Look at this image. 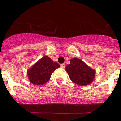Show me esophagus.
I'll list each match as a JSON object with an SVG mask.
<instances>
[{"mask_svg":"<svg viewBox=\"0 0 121 121\" xmlns=\"http://www.w3.org/2000/svg\"><path fill=\"white\" fill-rule=\"evenodd\" d=\"M60 67H61L62 68H65V64H60Z\"/></svg>","mask_w":121,"mask_h":121,"instance_id":"esophagus-1","label":"esophagus"}]
</instances>
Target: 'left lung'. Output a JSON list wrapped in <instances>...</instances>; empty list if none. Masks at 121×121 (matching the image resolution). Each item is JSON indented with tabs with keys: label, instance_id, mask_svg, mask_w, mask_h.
I'll list each match as a JSON object with an SVG mask.
<instances>
[{
	"label": "left lung",
	"instance_id": "8db88e82",
	"mask_svg": "<svg viewBox=\"0 0 121 121\" xmlns=\"http://www.w3.org/2000/svg\"><path fill=\"white\" fill-rule=\"evenodd\" d=\"M70 79L79 85H88L93 82L96 71L88 67L82 60L73 58L65 67Z\"/></svg>",
	"mask_w": 121,
	"mask_h": 121
}]
</instances>
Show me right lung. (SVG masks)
<instances>
[{
    "instance_id": "1",
    "label": "right lung",
    "mask_w": 121,
    "mask_h": 121,
    "mask_svg": "<svg viewBox=\"0 0 121 121\" xmlns=\"http://www.w3.org/2000/svg\"><path fill=\"white\" fill-rule=\"evenodd\" d=\"M59 67V64L45 56L28 70V77L32 84L43 85L48 81L52 73Z\"/></svg>"
}]
</instances>
